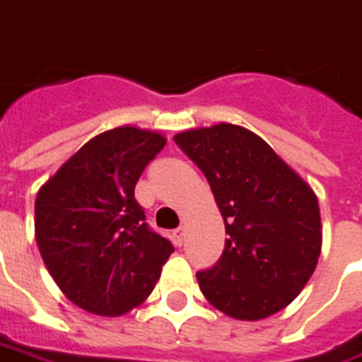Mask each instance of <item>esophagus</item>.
Masks as SVG:
<instances>
[{"label": "esophagus", "mask_w": 362, "mask_h": 362, "mask_svg": "<svg viewBox=\"0 0 362 362\" xmlns=\"http://www.w3.org/2000/svg\"><path fill=\"white\" fill-rule=\"evenodd\" d=\"M184 239H186V228L178 227L174 230V241H176V245H182L184 243Z\"/></svg>", "instance_id": "34e87169"}]
</instances>
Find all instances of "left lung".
<instances>
[{
  "mask_svg": "<svg viewBox=\"0 0 362 362\" xmlns=\"http://www.w3.org/2000/svg\"><path fill=\"white\" fill-rule=\"evenodd\" d=\"M211 184L228 239L221 259L198 272L212 306L261 320L304 290L320 257L314 190L253 132L218 123L174 135Z\"/></svg>",
  "mask_w": 362,
  "mask_h": 362,
  "instance_id": "8db88e82",
  "label": "left lung"
}]
</instances>
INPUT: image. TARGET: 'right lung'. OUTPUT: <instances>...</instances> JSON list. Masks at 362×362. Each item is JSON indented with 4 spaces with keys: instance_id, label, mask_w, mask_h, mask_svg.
<instances>
[{
    "instance_id": "right-lung-1",
    "label": "right lung",
    "mask_w": 362,
    "mask_h": 362,
    "mask_svg": "<svg viewBox=\"0 0 362 362\" xmlns=\"http://www.w3.org/2000/svg\"><path fill=\"white\" fill-rule=\"evenodd\" d=\"M164 146L156 132L115 127L87 141L40 188V255L62 293L90 314L139 306L174 253L135 200L141 172Z\"/></svg>"
}]
</instances>
